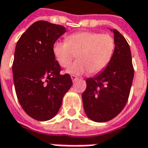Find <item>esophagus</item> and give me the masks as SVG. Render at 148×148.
Returning a JSON list of instances; mask_svg holds the SVG:
<instances>
[{"mask_svg": "<svg viewBox=\"0 0 148 148\" xmlns=\"http://www.w3.org/2000/svg\"><path fill=\"white\" fill-rule=\"evenodd\" d=\"M71 78H72V81H76L77 79H78V77L76 76H74V75H72V76H71Z\"/></svg>", "mask_w": 148, "mask_h": 148, "instance_id": "obj_1", "label": "esophagus"}]
</instances>
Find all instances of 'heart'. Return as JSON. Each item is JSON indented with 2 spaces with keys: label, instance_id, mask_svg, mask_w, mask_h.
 <instances>
[{
  "label": "heart",
  "instance_id": "b5f03b06",
  "mask_svg": "<svg viewBox=\"0 0 148 148\" xmlns=\"http://www.w3.org/2000/svg\"><path fill=\"white\" fill-rule=\"evenodd\" d=\"M115 40L109 34L95 32H81L69 35L67 41H57L53 46L55 59L62 67H68L75 53L78 61L67 72L74 76L90 72L98 74L107 67L115 51Z\"/></svg>",
  "mask_w": 148,
  "mask_h": 148
}]
</instances>
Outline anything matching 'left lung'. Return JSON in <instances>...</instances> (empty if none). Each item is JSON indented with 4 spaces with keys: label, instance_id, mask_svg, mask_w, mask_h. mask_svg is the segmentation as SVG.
Segmentation results:
<instances>
[{
    "label": "left lung",
    "instance_id": "8db88e82",
    "mask_svg": "<svg viewBox=\"0 0 148 148\" xmlns=\"http://www.w3.org/2000/svg\"><path fill=\"white\" fill-rule=\"evenodd\" d=\"M111 31L116 44L112 58L103 72L86 79V89L82 94L85 112L95 122L111 121L122 111L134 73L126 40L117 30Z\"/></svg>",
    "mask_w": 148,
    "mask_h": 148
}]
</instances>
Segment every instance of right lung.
Returning <instances> with one entry per match:
<instances>
[{"instance_id": "1", "label": "right lung", "mask_w": 148, "mask_h": 148, "mask_svg": "<svg viewBox=\"0 0 148 148\" xmlns=\"http://www.w3.org/2000/svg\"><path fill=\"white\" fill-rule=\"evenodd\" d=\"M66 28L37 21L18 40L12 66L17 98L29 116L45 121L58 113L62 98L72 86L69 74L61 75L53 46Z\"/></svg>"}]
</instances>
